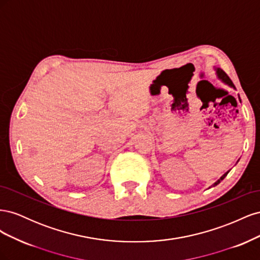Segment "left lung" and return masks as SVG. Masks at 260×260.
Here are the masks:
<instances>
[{
	"instance_id": "obj_1",
	"label": "left lung",
	"mask_w": 260,
	"mask_h": 260,
	"mask_svg": "<svg viewBox=\"0 0 260 260\" xmlns=\"http://www.w3.org/2000/svg\"><path fill=\"white\" fill-rule=\"evenodd\" d=\"M217 76H218V78H219V79L220 80H221L223 83H225V84H228V85H229V86H232V88H234L235 89V86H234V84H233V82L231 81V79H230V78L229 77H228V75L223 72V70L222 69H220V68H217ZM240 99V98H239ZM241 101V100H240ZM230 171V170H229ZM229 171H228V172H225V174L221 177V178H220L218 181H216V182L214 183V184H212L211 186H216L217 184H219L220 183V181H222L225 177H226V175L228 174H229ZM210 186V187H211Z\"/></svg>"
}]
</instances>
